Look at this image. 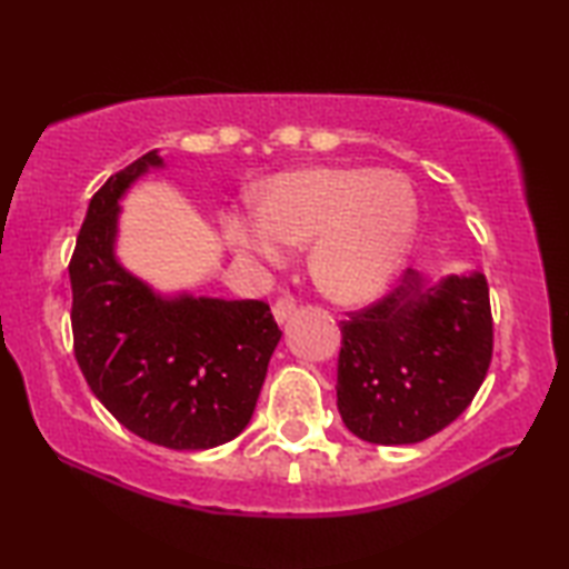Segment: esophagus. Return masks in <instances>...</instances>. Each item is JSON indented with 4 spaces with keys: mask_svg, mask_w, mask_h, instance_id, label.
Returning <instances> with one entry per match:
<instances>
[{
    "mask_svg": "<svg viewBox=\"0 0 569 569\" xmlns=\"http://www.w3.org/2000/svg\"><path fill=\"white\" fill-rule=\"evenodd\" d=\"M293 311H296V301H293L291 296H281V298H278V301L273 303V316H276L278 323H283V321L291 319Z\"/></svg>",
    "mask_w": 569,
    "mask_h": 569,
    "instance_id": "obj_1",
    "label": "esophagus"
}]
</instances>
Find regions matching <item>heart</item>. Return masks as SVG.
Returning a JSON list of instances; mask_svg holds the SVG:
<instances>
[{
	"mask_svg": "<svg viewBox=\"0 0 569 569\" xmlns=\"http://www.w3.org/2000/svg\"><path fill=\"white\" fill-rule=\"evenodd\" d=\"M417 196L397 172L303 168L273 178L258 218L228 213V243L281 263L283 243L311 248V276L326 296L361 303L379 296L407 261L417 236Z\"/></svg>",
	"mask_w": 569,
	"mask_h": 569,
	"instance_id": "1",
	"label": "heart"
}]
</instances>
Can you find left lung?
<instances>
[{"instance_id":"obj_1","label":"left lung","mask_w":569,"mask_h":569,"mask_svg":"<svg viewBox=\"0 0 569 569\" xmlns=\"http://www.w3.org/2000/svg\"><path fill=\"white\" fill-rule=\"evenodd\" d=\"M336 403L371 445H417L465 411L492 361V308L481 273L435 288L417 271L341 321Z\"/></svg>"}]
</instances>
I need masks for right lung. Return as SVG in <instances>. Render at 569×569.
<instances>
[{
    "instance_id": "right-lung-1",
    "label": "right lung",
    "mask_w": 569,
    "mask_h": 569,
    "mask_svg": "<svg viewBox=\"0 0 569 569\" xmlns=\"http://www.w3.org/2000/svg\"><path fill=\"white\" fill-rule=\"evenodd\" d=\"M152 150L94 192L70 261L74 359L94 397L132 435L168 449H210L253 417L281 341L266 301L160 298L114 261L118 200Z\"/></svg>"
}]
</instances>
